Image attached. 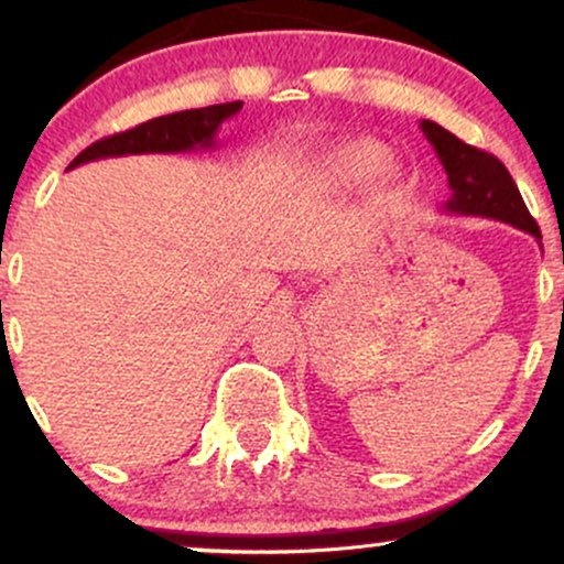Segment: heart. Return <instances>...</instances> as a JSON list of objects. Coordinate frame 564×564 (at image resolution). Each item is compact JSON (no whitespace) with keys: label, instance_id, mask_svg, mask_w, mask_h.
<instances>
[{"label":"heart","instance_id":"1","mask_svg":"<svg viewBox=\"0 0 564 564\" xmlns=\"http://www.w3.org/2000/svg\"><path fill=\"white\" fill-rule=\"evenodd\" d=\"M304 177L323 193H347L368 183L377 200L400 196L408 183L405 166L387 159V145L371 134H349L318 148L304 164Z\"/></svg>","mask_w":564,"mask_h":564}]
</instances>
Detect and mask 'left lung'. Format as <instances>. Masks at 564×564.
<instances>
[{
	"label": "left lung",
	"mask_w": 564,
	"mask_h": 564,
	"mask_svg": "<svg viewBox=\"0 0 564 564\" xmlns=\"http://www.w3.org/2000/svg\"><path fill=\"white\" fill-rule=\"evenodd\" d=\"M419 127H422L430 145L435 148L440 164L448 174L451 198L445 200L443 212L462 217L498 219L511 228L530 232L541 243L539 225L530 217L525 200L520 196V187L514 185L501 161L480 151V148L467 145L435 121L424 119Z\"/></svg>",
	"instance_id": "obj_1"
}]
</instances>
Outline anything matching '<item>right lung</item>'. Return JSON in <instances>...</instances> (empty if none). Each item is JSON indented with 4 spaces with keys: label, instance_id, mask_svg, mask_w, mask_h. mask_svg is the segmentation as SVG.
<instances>
[{
    "label": "right lung",
    "instance_id": "obj_1",
    "mask_svg": "<svg viewBox=\"0 0 564 564\" xmlns=\"http://www.w3.org/2000/svg\"><path fill=\"white\" fill-rule=\"evenodd\" d=\"M243 108V102H219V106L191 108L159 119L145 121V124L127 129V132L113 134V138L97 140L87 151L68 164L74 166L87 164L97 159H116V156H140V153H193V151H212L217 142V129L230 116H236Z\"/></svg>",
    "mask_w": 564,
    "mask_h": 564
}]
</instances>
